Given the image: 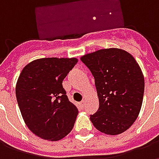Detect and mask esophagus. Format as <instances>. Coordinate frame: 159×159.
<instances>
[{
    "instance_id": "obj_1",
    "label": "esophagus",
    "mask_w": 159,
    "mask_h": 159,
    "mask_svg": "<svg viewBox=\"0 0 159 159\" xmlns=\"http://www.w3.org/2000/svg\"><path fill=\"white\" fill-rule=\"evenodd\" d=\"M85 104H86V101H85V100H83V101L81 102V106H82V107H84Z\"/></svg>"
}]
</instances>
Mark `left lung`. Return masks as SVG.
I'll return each mask as SVG.
<instances>
[{
  "label": "left lung",
  "mask_w": 159,
  "mask_h": 159,
  "mask_svg": "<svg viewBox=\"0 0 159 159\" xmlns=\"http://www.w3.org/2000/svg\"><path fill=\"white\" fill-rule=\"evenodd\" d=\"M93 74L100 107L90 116L97 129L117 135L133 125L142 106L145 80L133 56L125 50L111 48L81 57Z\"/></svg>",
  "instance_id": "8db88e82"
}]
</instances>
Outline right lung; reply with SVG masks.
Wrapping results in <instances>:
<instances>
[{
  "label": "right lung",
  "mask_w": 159,
  "mask_h": 159,
  "mask_svg": "<svg viewBox=\"0 0 159 159\" xmlns=\"http://www.w3.org/2000/svg\"><path fill=\"white\" fill-rule=\"evenodd\" d=\"M76 58H42L26 65L16 84V97L26 126L36 136L56 141L72 130L78 110L66 95L63 80Z\"/></svg>",
  "instance_id": "obj_1"
}]
</instances>
